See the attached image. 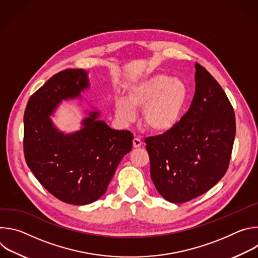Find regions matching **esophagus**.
Segmentation results:
<instances>
[{
  "instance_id": "esophagus-1",
  "label": "esophagus",
  "mask_w": 258,
  "mask_h": 258,
  "mask_svg": "<svg viewBox=\"0 0 258 258\" xmlns=\"http://www.w3.org/2000/svg\"><path fill=\"white\" fill-rule=\"evenodd\" d=\"M142 141L139 139V138H135L133 140V145H134V148H140V147L142 146Z\"/></svg>"
}]
</instances>
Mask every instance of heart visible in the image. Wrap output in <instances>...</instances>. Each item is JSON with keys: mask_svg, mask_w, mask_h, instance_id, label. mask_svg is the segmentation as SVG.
Wrapping results in <instances>:
<instances>
[{"mask_svg": "<svg viewBox=\"0 0 258 258\" xmlns=\"http://www.w3.org/2000/svg\"><path fill=\"white\" fill-rule=\"evenodd\" d=\"M187 99V89L180 81L164 75H154L133 85L125 98L115 101L116 116L125 123L133 122L143 110L145 125L153 133L170 131L178 121Z\"/></svg>", "mask_w": 258, "mask_h": 258, "instance_id": "1", "label": "heart"}]
</instances>
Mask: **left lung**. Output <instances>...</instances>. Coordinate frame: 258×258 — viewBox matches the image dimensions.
Wrapping results in <instances>:
<instances>
[{
    "mask_svg": "<svg viewBox=\"0 0 258 258\" xmlns=\"http://www.w3.org/2000/svg\"><path fill=\"white\" fill-rule=\"evenodd\" d=\"M195 68L196 92L188 112L170 131L145 140L156 190L175 204L206 193L225 175L236 134L225 91L203 66Z\"/></svg>",
    "mask_w": 258,
    "mask_h": 258,
    "instance_id": "8db88e82",
    "label": "left lung"
}]
</instances>
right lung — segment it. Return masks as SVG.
<instances>
[{"label": "right lung", "instance_id": "obj_1", "mask_svg": "<svg viewBox=\"0 0 258 258\" xmlns=\"http://www.w3.org/2000/svg\"><path fill=\"white\" fill-rule=\"evenodd\" d=\"M90 87L84 69H65L53 76L28 100L24 112L23 149L27 166L57 199L73 205L98 200L133 147L128 131L112 130L92 111L82 130L63 134L50 115L62 100L81 98Z\"/></svg>", "mask_w": 258, "mask_h": 258}]
</instances>
